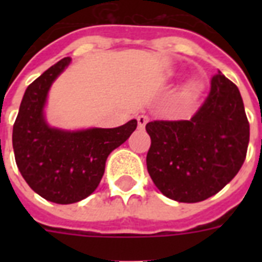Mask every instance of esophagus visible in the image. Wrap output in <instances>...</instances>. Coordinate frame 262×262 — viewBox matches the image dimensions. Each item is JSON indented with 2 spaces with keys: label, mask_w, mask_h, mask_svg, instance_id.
Instances as JSON below:
<instances>
[{
  "label": "esophagus",
  "mask_w": 262,
  "mask_h": 262,
  "mask_svg": "<svg viewBox=\"0 0 262 262\" xmlns=\"http://www.w3.org/2000/svg\"><path fill=\"white\" fill-rule=\"evenodd\" d=\"M137 123H139L140 129H144V127H145V125L148 123L147 115H139V117H137Z\"/></svg>",
  "instance_id": "1"
}]
</instances>
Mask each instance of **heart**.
<instances>
[{"label": "heart", "mask_w": 262, "mask_h": 262, "mask_svg": "<svg viewBox=\"0 0 262 262\" xmlns=\"http://www.w3.org/2000/svg\"><path fill=\"white\" fill-rule=\"evenodd\" d=\"M189 87H190V90H195L194 83H190V84H189Z\"/></svg>", "instance_id": "heart-1"}]
</instances>
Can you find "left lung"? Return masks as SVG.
Masks as SVG:
<instances>
[{
  "mask_svg": "<svg viewBox=\"0 0 262 262\" xmlns=\"http://www.w3.org/2000/svg\"><path fill=\"white\" fill-rule=\"evenodd\" d=\"M147 168L155 186L178 203H199L220 191L246 158L249 127L239 90L222 72L187 121L148 122Z\"/></svg>",
  "mask_w": 262,
  "mask_h": 262,
  "instance_id": "1",
  "label": "left lung"
}]
</instances>
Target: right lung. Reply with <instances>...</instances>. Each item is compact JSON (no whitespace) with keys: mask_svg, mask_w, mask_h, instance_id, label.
Instances as JSON below:
<instances>
[{"mask_svg":"<svg viewBox=\"0 0 262 262\" xmlns=\"http://www.w3.org/2000/svg\"><path fill=\"white\" fill-rule=\"evenodd\" d=\"M71 62V57L61 59L27 87L12 135L23 178L35 193L55 204H73L92 194L108 155L137 127L136 119L110 129L51 126L46 118L49 91Z\"/></svg>","mask_w":262,"mask_h":262,"instance_id":"add662e5","label":"right lung"}]
</instances>
